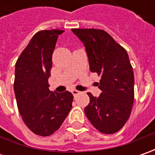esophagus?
<instances>
[{
  "label": "esophagus",
  "mask_w": 155,
  "mask_h": 155,
  "mask_svg": "<svg viewBox=\"0 0 155 155\" xmlns=\"http://www.w3.org/2000/svg\"><path fill=\"white\" fill-rule=\"evenodd\" d=\"M71 93L73 94V96L76 97V96H78V94H80V91H77V90H73V91H71Z\"/></svg>",
  "instance_id": "obj_1"
}]
</instances>
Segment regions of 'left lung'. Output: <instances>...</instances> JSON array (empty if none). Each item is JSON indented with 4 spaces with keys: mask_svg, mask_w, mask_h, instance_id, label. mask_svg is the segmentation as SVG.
<instances>
[{
    "mask_svg": "<svg viewBox=\"0 0 155 155\" xmlns=\"http://www.w3.org/2000/svg\"><path fill=\"white\" fill-rule=\"evenodd\" d=\"M71 31L85 46L91 71L101 76L102 93L98 97L87 93L90 104L84 113L101 133H116L128 121L134 103V72L128 52L104 30Z\"/></svg>",
    "mask_w": 155,
    "mask_h": 155,
    "instance_id": "8db88e82",
    "label": "left lung"
}]
</instances>
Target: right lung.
Returning <instances> with one entry per match:
<instances>
[{
    "instance_id": "add662e5",
    "label": "right lung",
    "mask_w": 155,
    "mask_h": 155,
    "mask_svg": "<svg viewBox=\"0 0 155 155\" xmlns=\"http://www.w3.org/2000/svg\"><path fill=\"white\" fill-rule=\"evenodd\" d=\"M63 30L39 31L33 35L15 64L14 89L22 120L32 132L48 136L57 131L72 107L73 95L49 90L52 53Z\"/></svg>"
}]
</instances>
